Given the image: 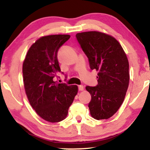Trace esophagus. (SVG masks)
Returning a JSON list of instances; mask_svg holds the SVG:
<instances>
[{
  "label": "esophagus",
  "mask_w": 150,
  "mask_h": 150,
  "mask_svg": "<svg viewBox=\"0 0 150 150\" xmlns=\"http://www.w3.org/2000/svg\"><path fill=\"white\" fill-rule=\"evenodd\" d=\"M78 88H79V90L81 91L84 90V87H83V85H79L78 86Z\"/></svg>",
  "instance_id": "34e87169"
}]
</instances>
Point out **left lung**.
<instances>
[{
    "label": "left lung",
    "instance_id": "obj_1",
    "mask_svg": "<svg viewBox=\"0 0 150 150\" xmlns=\"http://www.w3.org/2000/svg\"><path fill=\"white\" fill-rule=\"evenodd\" d=\"M76 38L87 55L90 68L98 73V85L87 86L91 95V115L96 120L108 119L118 111L128 89L130 75L128 58L117 40L105 33H78Z\"/></svg>",
    "mask_w": 150,
    "mask_h": 150
}]
</instances>
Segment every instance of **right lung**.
Segmentation results:
<instances>
[{
    "label": "right lung",
    "mask_w": 150,
    "mask_h": 150,
    "mask_svg": "<svg viewBox=\"0 0 150 150\" xmlns=\"http://www.w3.org/2000/svg\"><path fill=\"white\" fill-rule=\"evenodd\" d=\"M69 38L70 35L65 34L41 37L30 47L22 66L24 88L30 105L50 122L64 120L78 92L77 85L54 81L61 72L58 50Z\"/></svg>",
    "instance_id": "right-lung-1"
}]
</instances>
